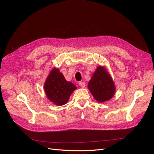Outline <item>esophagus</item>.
<instances>
[{
  "mask_svg": "<svg viewBox=\"0 0 154 154\" xmlns=\"http://www.w3.org/2000/svg\"><path fill=\"white\" fill-rule=\"evenodd\" d=\"M78 84H79V85H80L82 88L85 87V83L83 82H80L78 83Z\"/></svg>",
  "mask_w": 154,
  "mask_h": 154,
  "instance_id": "34e87169",
  "label": "esophagus"
}]
</instances>
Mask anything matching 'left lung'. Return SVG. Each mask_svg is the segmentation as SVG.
<instances>
[{"label":"left lung","instance_id":"left-lung-1","mask_svg":"<svg viewBox=\"0 0 154 154\" xmlns=\"http://www.w3.org/2000/svg\"><path fill=\"white\" fill-rule=\"evenodd\" d=\"M88 88L95 100L100 103L110 100L116 91L112 78L102 66L97 67L88 83Z\"/></svg>","mask_w":154,"mask_h":154}]
</instances>
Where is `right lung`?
<instances>
[{
    "instance_id": "add662e5",
    "label": "right lung",
    "mask_w": 154,
    "mask_h": 154,
    "mask_svg": "<svg viewBox=\"0 0 154 154\" xmlns=\"http://www.w3.org/2000/svg\"><path fill=\"white\" fill-rule=\"evenodd\" d=\"M44 88L49 100L58 106L66 104L73 91L76 89V87L67 82L57 68L51 70Z\"/></svg>"
}]
</instances>
